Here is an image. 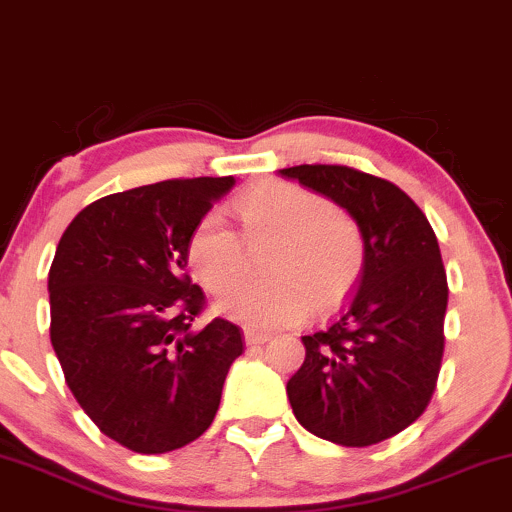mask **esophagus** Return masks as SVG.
<instances>
[{
	"instance_id": "34e87169",
	"label": "esophagus",
	"mask_w": 512,
	"mask_h": 512,
	"mask_svg": "<svg viewBox=\"0 0 512 512\" xmlns=\"http://www.w3.org/2000/svg\"><path fill=\"white\" fill-rule=\"evenodd\" d=\"M267 334H260V332H252V330H245V344L248 346H260L267 342Z\"/></svg>"
}]
</instances>
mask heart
Masks as SVG:
<instances>
[{
  "mask_svg": "<svg viewBox=\"0 0 512 512\" xmlns=\"http://www.w3.org/2000/svg\"><path fill=\"white\" fill-rule=\"evenodd\" d=\"M243 235L253 249L275 245L265 268L272 280L246 285L219 310L252 330L293 325L310 308H332L354 289L363 267L356 221L327 197L293 182H267L238 202ZM221 211L202 216L187 243L192 274L211 293L230 291L247 273L249 251Z\"/></svg>",
  "mask_w": 512,
  "mask_h": 512,
  "instance_id": "b5f03b06",
  "label": "heart"
}]
</instances>
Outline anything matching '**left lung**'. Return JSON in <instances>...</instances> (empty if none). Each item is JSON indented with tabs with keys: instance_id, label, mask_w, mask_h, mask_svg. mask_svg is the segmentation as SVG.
<instances>
[{
	"instance_id": "obj_1",
	"label": "left lung",
	"mask_w": 512,
	"mask_h": 512,
	"mask_svg": "<svg viewBox=\"0 0 512 512\" xmlns=\"http://www.w3.org/2000/svg\"><path fill=\"white\" fill-rule=\"evenodd\" d=\"M279 175L349 211L363 238L358 289L330 325L305 334L286 395L313 436L375 445L414 424L436 390L448 308L436 233L414 199L375 175L346 166Z\"/></svg>"
}]
</instances>
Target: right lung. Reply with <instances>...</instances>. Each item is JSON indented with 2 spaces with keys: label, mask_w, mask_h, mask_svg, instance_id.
Returning a JSON list of instances; mask_svg holds the SVG:
<instances>
[{
  "label": "right lung",
  "mask_w": 512,
  "mask_h": 512,
  "mask_svg": "<svg viewBox=\"0 0 512 512\" xmlns=\"http://www.w3.org/2000/svg\"><path fill=\"white\" fill-rule=\"evenodd\" d=\"M233 187L228 175L108 195L74 216L55 250L52 349L88 419L132 452L202 436L243 354L233 322L192 330L204 293L185 272L192 231Z\"/></svg>",
  "instance_id": "obj_1"
}]
</instances>
